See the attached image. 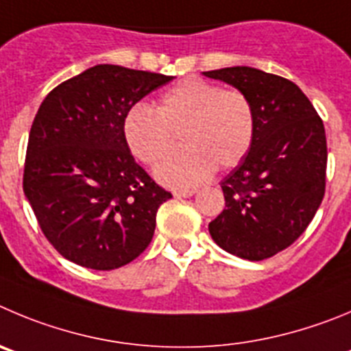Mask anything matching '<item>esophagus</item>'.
<instances>
[{
	"label": "esophagus",
	"mask_w": 351,
	"mask_h": 351,
	"mask_svg": "<svg viewBox=\"0 0 351 351\" xmlns=\"http://www.w3.org/2000/svg\"><path fill=\"white\" fill-rule=\"evenodd\" d=\"M195 194V191H175L173 192V195H175L176 199H182V197H192V195Z\"/></svg>",
	"instance_id": "esophagus-1"
}]
</instances>
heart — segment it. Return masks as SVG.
<instances>
[{
  "label": "heart",
  "instance_id": "obj_1",
  "mask_svg": "<svg viewBox=\"0 0 351 351\" xmlns=\"http://www.w3.org/2000/svg\"><path fill=\"white\" fill-rule=\"evenodd\" d=\"M254 110L237 90H221L204 80H185L160 95L157 110L135 104L123 119L128 149L145 165H156L171 150L173 133L183 149L162 159L154 175L171 189H194L208 182L216 165L234 168L254 140Z\"/></svg>",
  "mask_w": 351,
  "mask_h": 351
}]
</instances>
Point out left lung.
I'll list each match as a JSON object with an SVG mask.
<instances>
[{
  "instance_id": "left-lung-1",
  "label": "left lung",
  "mask_w": 351,
  "mask_h": 351,
  "mask_svg": "<svg viewBox=\"0 0 351 351\" xmlns=\"http://www.w3.org/2000/svg\"><path fill=\"white\" fill-rule=\"evenodd\" d=\"M250 98L254 140L221 180L227 209L209 223L213 241L250 261L286 250L306 230L326 192L327 143L312 101L289 80L254 67L202 72Z\"/></svg>"
}]
</instances>
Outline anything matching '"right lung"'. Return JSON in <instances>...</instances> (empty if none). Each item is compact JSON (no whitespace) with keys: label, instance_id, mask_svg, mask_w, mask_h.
<instances>
[{"label":"right lung","instance_id":"obj_1","mask_svg":"<svg viewBox=\"0 0 351 351\" xmlns=\"http://www.w3.org/2000/svg\"><path fill=\"white\" fill-rule=\"evenodd\" d=\"M173 77L100 64L47 95L29 133L24 194L72 263L114 270L145 251L171 194L131 156L124 114Z\"/></svg>","mask_w":351,"mask_h":351}]
</instances>
